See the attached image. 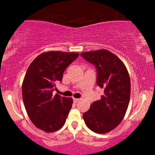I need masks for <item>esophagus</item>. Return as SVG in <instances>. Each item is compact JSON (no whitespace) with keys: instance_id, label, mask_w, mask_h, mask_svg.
I'll return each instance as SVG.
<instances>
[{"instance_id":"1","label":"esophagus","mask_w":155,"mask_h":155,"mask_svg":"<svg viewBox=\"0 0 155 155\" xmlns=\"http://www.w3.org/2000/svg\"><path fill=\"white\" fill-rule=\"evenodd\" d=\"M79 101V98H73V102L74 103H77Z\"/></svg>"}]
</instances>
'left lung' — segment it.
I'll list each match as a JSON object with an SVG mask.
<instances>
[{"instance_id": "8db88e82", "label": "left lung", "mask_w": 155, "mask_h": 155, "mask_svg": "<svg viewBox=\"0 0 155 155\" xmlns=\"http://www.w3.org/2000/svg\"><path fill=\"white\" fill-rule=\"evenodd\" d=\"M81 55L97 69V85L104 94L83 114L87 127L97 134L115 129L125 115L130 97V79L122 61L107 49L85 51Z\"/></svg>"}]
</instances>
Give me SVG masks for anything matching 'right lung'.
Segmentation results:
<instances>
[{
	"mask_svg": "<svg viewBox=\"0 0 155 155\" xmlns=\"http://www.w3.org/2000/svg\"><path fill=\"white\" fill-rule=\"evenodd\" d=\"M79 55L77 52L50 51L39 54L30 64L22 82V98L30 119L47 133L61 128L72 108L73 99L52 92L61 82L67 68Z\"/></svg>",
	"mask_w": 155,
	"mask_h": 155,
	"instance_id": "obj_1",
	"label": "right lung"
}]
</instances>
